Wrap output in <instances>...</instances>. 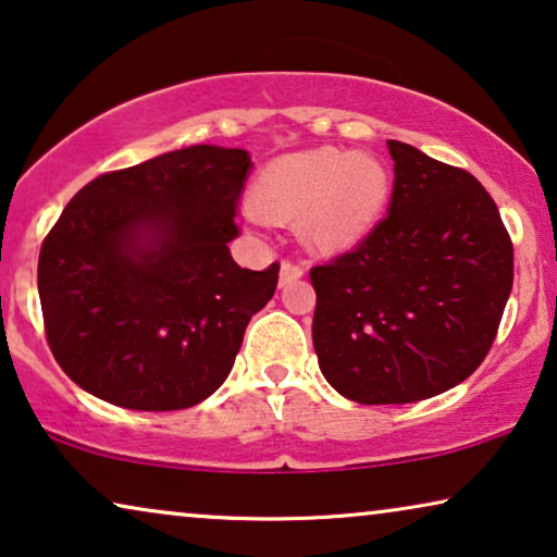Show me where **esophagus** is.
Here are the masks:
<instances>
[{"label": "esophagus", "mask_w": 557, "mask_h": 557, "mask_svg": "<svg viewBox=\"0 0 557 557\" xmlns=\"http://www.w3.org/2000/svg\"><path fill=\"white\" fill-rule=\"evenodd\" d=\"M301 276H304V265L294 261H281V273H278L281 286H292L294 281H299Z\"/></svg>", "instance_id": "esophagus-1"}]
</instances>
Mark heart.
Wrapping results in <instances>:
<instances>
[{
	"label": "heart",
	"instance_id": "heart-1",
	"mask_svg": "<svg viewBox=\"0 0 557 557\" xmlns=\"http://www.w3.org/2000/svg\"><path fill=\"white\" fill-rule=\"evenodd\" d=\"M387 195L391 177L377 157L332 147L273 159L253 185L258 210L271 220L299 218L301 238L319 250H347L368 238Z\"/></svg>",
	"mask_w": 557,
	"mask_h": 557
}]
</instances>
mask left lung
I'll use <instances>...</instances> for the list:
<instances>
[{
  "label": "left lung",
  "mask_w": 557,
  "mask_h": 557,
  "mask_svg": "<svg viewBox=\"0 0 557 557\" xmlns=\"http://www.w3.org/2000/svg\"><path fill=\"white\" fill-rule=\"evenodd\" d=\"M387 149V215L355 250L309 271L319 368L362 406L463 383L497 337L515 276L512 240L479 180L410 144Z\"/></svg>",
  "instance_id": "obj_1"
}]
</instances>
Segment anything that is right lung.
I'll return each mask as SVG.
<instances>
[{"label":"right lung","mask_w":557,"mask_h":557,"mask_svg":"<svg viewBox=\"0 0 557 557\" xmlns=\"http://www.w3.org/2000/svg\"><path fill=\"white\" fill-rule=\"evenodd\" d=\"M246 149L166 151L88 182L42 240L45 334L65 375L132 410L197 406L225 383L278 263L240 269L231 243Z\"/></svg>","instance_id":"add662e5"}]
</instances>
